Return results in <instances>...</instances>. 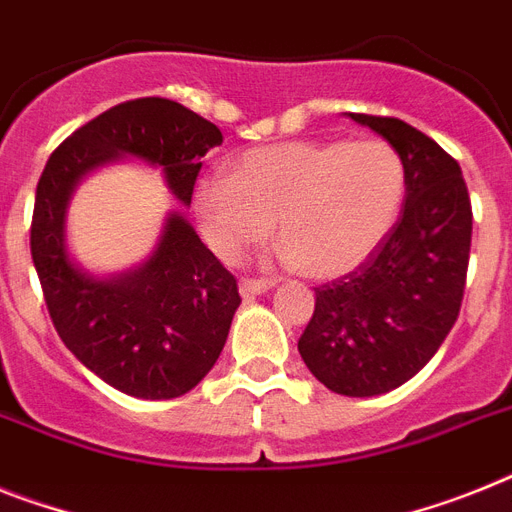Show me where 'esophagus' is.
Listing matches in <instances>:
<instances>
[{"label":"esophagus","mask_w":512,"mask_h":512,"mask_svg":"<svg viewBox=\"0 0 512 512\" xmlns=\"http://www.w3.org/2000/svg\"><path fill=\"white\" fill-rule=\"evenodd\" d=\"M273 286V281H263V278H242L239 281V294L244 299H252V296H260Z\"/></svg>","instance_id":"obj_1"}]
</instances>
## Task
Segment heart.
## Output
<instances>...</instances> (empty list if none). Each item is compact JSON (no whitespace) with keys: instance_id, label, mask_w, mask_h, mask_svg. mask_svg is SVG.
Listing matches in <instances>:
<instances>
[{"instance_id":"heart-1","label":"heart","mask_w":512,"mask_h":512,"mask_svg":"<svg viewBox=\"0 0 512 512\" xmlns=\"http://www.w3.org/2000/svg\"><path fill=\"white\" fill-rule=\"evenodd\" d=\"M401 156L382 140L294 143L249 150L226 174L197 184L195 210L218 257L236 263L270 234L281 260L312 278L362 265L403 200Z\"/></svg>"}]
</instances>
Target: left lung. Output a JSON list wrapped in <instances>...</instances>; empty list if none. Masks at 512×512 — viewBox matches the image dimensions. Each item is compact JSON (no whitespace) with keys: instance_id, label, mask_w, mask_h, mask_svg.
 <instances>
[{"instance_id":"obj_1","label":"left lung","mask_w":512,"mask_h":512,"mask_svg":"<svg viewBox=\"0 0 512 512\" xmlns=\"http://www.w3.org/2000/svg\"><path fill=\"white\" fill-rule=\"evenodd\" d=\"M403 161L406 203L377 249L315 289L299 338L309 372L338 395L395 390L437 354L458 320L471 252V200L461 166L411 124L349 114Z\"/></svg>"}]
</instances>
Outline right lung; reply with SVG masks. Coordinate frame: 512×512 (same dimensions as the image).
Masks as SVG:
<instances>
[{
	"mask_svg": "<svg viewBox=\"0 0 512 512\" xmlns=\"http://www.w3.org/2000/svg\"><path fill=\"white\" fill-rule=\"evenodd\" d=\"M221 143L216 124L182 103L135 98L72 132L38 179L30 255L51 322L77 362L135 398H179L208 375L242 304L236 278L179 210L143 265L93 276L67 249V205L83 176L122 158L158 166L171 195L190 205L200 158Z\"/></svg>",
	"mask_w": 512,
	"mask_h": 512,
	"instance_id": "add662e5",
	"label": "right lung"
}]
</instances>
